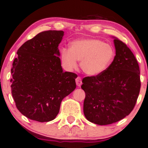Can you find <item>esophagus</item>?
<instances>
[{
    "label": "esophagus",
    "mask_w": 148,
    "mask_h": 148,
    "mask_svg": "<svg viewBox=\"0 0 148 148\" xmlns=\"http://www.w3.org/2000/svg\"><path fill=\"white\" fill-rule=\"evenodd\" d=\"M76 84H77L78 87H80L81 84H82V78L80 77H77V78L75 79Z\"/></svg>",
    "instance_id": "1"
}]
</instances>
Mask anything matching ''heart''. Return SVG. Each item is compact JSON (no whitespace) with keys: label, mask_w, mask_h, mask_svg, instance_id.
<instances>
[{"label":"heart","mask_w":148,"mask_h":148,"mask_svg":"<svg viewBox=\"0 0 148 148\" xmlns=\"http://www.w3.org/2000/svg\"><path fill=\"white\" fill-rule=\"evenodd\" d=\"M114 49L110 45L97 39H81L71 43L70 49L61 50L63 66L69 71L77 68L80 61L81 69L86 74L97 75L107 69L113 59Z\"/></svg>","instance_id":"heart-1"}]
</instances>
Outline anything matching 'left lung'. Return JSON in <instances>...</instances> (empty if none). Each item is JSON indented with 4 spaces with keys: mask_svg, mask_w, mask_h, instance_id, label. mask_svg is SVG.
<instances>
[{
    "mask_svg": "<svg viewBox=\"0 0 148 148\" xmlns=\"http://www.w3.org/2000/svg\"><path fill=\"white\" fill-rule=\"evenodd\" d=\"M116 55L107 69L82 79L85 92L84 116L99 125H107L129 115L136 103L140 89V69L131 49L114 38Z\"/></svg>",
    "mask_w": 148,
    "mask_h": 148,
    "instance_id": "obj_1",
    "label": "left lung"
}]
</instances>
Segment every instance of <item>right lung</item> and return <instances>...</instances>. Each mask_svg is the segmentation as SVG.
<instances>
[{"label":"right lung","mask_w":148,"mask_h":148,"mask_svg":"<svg viewBox=\"0 0 148 148\" xmlns=\"http://www.w3.org/2000/svg\"><path fill=\"white\" fill-rule=\"evenodd\" d=\"M64 32L46 31L17 50L11 74L12 95L16 108L40 122L55 119L63 99L76 88L74 73L64 72L59 45Z\"/></svg>","instance_id":"add662e5"}]
</instances>
